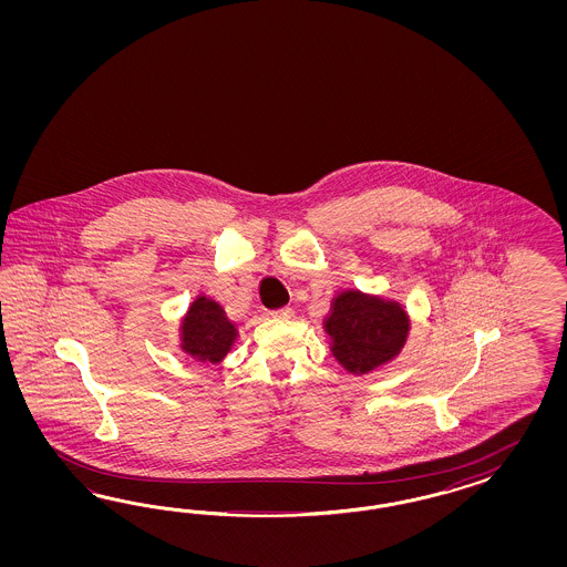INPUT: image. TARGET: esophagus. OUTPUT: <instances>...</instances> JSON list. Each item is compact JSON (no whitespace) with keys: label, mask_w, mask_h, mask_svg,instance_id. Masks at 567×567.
<instances>
[{"label":"esophagus","mask_w":567,"mask_h":567,"mask_svg":"<svg viewBox=\"0 0 567 567\" xmlns=\"http://www.w3.org/2000/svg\"><path fill=\"white\" fill-rule=\"evenodd\" d=\"M270 316H272V318H291L292 309L291 308L272 309V311H270Z\"/></svg>","instance_id":"esophagus-1"}]
</instances>
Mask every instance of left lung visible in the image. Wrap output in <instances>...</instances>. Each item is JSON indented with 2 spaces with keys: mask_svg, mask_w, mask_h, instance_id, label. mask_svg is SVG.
Here are the masks:
<instances>
[{
  "mask_svg": "<svg viewBox=\"0 0 567 567\" xmlns=\"http://www.w3.org/2000/svg\"><path fill=\"white\" fill-rule=\"evenodd\" d=\"M332 353L353 374H365L393 360L408 339L410 320L399 303L344 291L334 299L327 320Z\"/></svg>",
  "mask_w": 567,
  "mask_h": 567,
  "instance_id": "left-lung-1",
  "label": "left lung"
}]
</instances>
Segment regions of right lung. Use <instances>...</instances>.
Listing matches in <instances>:
<instances>
[{"mask_svg":"<svg viewBox=\"0 0 567 567\" xmlns=\"http://www.w3.org/2000/svg\"><path fill=\"white\" fill-rule=\"evenodd\" d=\"M235 337V327L226 320L216 301L199 297L190 306L183 322V351L190 358L218 363L228 353Z\"/></svg>","mask_w":567,"mask_h":567,"instance_id":"1","label":"right lung"}]
</instances>
